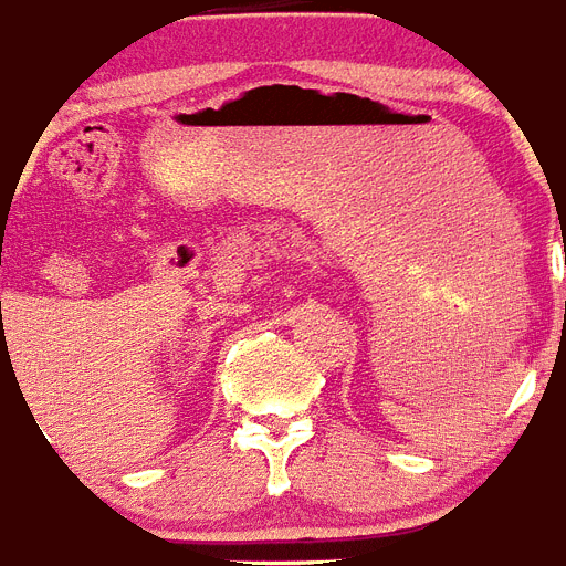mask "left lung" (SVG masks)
<instances>
[{"label":"left lung","mask_w":566,"mask_h":566,"mask_svg":"<svg viewBox=\"0 0 566 566\" xmlns=\"http://www.w3.org/2000/svg\"><path fill=\"white\" fill-rule=\"evenodd\" d=\"M564 248H566V239H564ZM564 310H566V304H564ZM564 315H566V312H564Z\"/></svg>","instance_id":"obj_1"}]
</instances>
